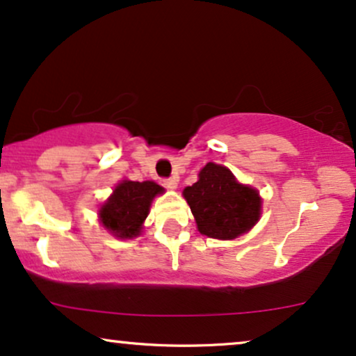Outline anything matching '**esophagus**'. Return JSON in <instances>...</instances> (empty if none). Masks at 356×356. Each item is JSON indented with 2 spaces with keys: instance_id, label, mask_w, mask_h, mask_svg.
<instances>
[{
  "instance_id": "1",
  "label": "esophagus",
  "mask_w": 356,
  "mask_h": 356,
  "mask_svg": "<svg viewBox=\"0 0 356 356\" xmlns=\"http://www.w3.org/2000/svg\"><path fill=\"white\" fill-rule=\"evenodd\" d=\"M163 185L168 188V190H177V186H178V179L175 178V177H171V178H165L163 179Z\"/></svg>"
}]
</instances>
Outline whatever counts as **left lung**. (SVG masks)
Segmentation results:
<instances>
[{
  "label": "left lung",
  "mask_w": 356,
  "mask_h": 356,
  "mask_svg": "<svg viewBox=\"0 0 356 356\" xmlns=\"http://www.w3.org/2000/svg\"><path fill=\"white\" fill-rule=\"evenodd\" d=\"M201 234L234 239L256 225L261 198L251 186L239 185L226 166L208 163L200 179L183 191Z\"/></svg>",
  "instance_id": "left-lung-1"
}]
</instances>
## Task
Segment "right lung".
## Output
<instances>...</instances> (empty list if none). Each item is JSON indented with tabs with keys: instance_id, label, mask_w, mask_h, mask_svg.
<instances>
[{
	"instance_id": "right-lung-1",
	"label": "right lung",
	"mask_w": 356,
	"mask_h": 356,
	"mask_svg": "<svg viewBox=\"0 0 356 356\" xmlns=\"http://www.w3.org/2000/svg\"><path fill=\"white\" fill-rule=\"evenodd\" d=\"M158 193H163V188L156 183L125 179L102 206L100 221L117 238H135Z\"/></svg>"
}]
</instances>
